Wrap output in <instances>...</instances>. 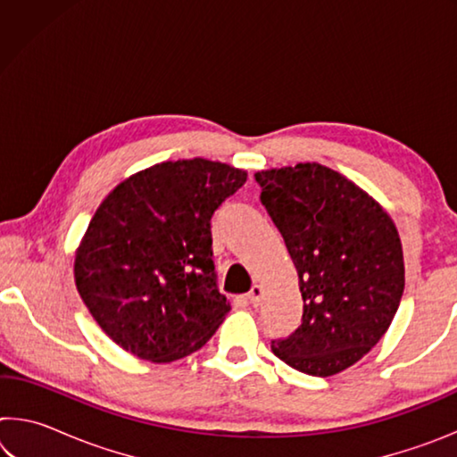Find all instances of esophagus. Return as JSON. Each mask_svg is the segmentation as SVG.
Returning a JSON list of instances; mask_svg holds the SVG:
<instances>
[{"label": "esophagus", "instance_id": "34e87169", "mask_svg": "<svg viewBox=\"0 0 457 457\" xmlns=\"http://www.w3.org/2000/svg\"><path fill=\"white\" fill-rule=\"evenodd\" d=\"M262 294H264V290H262V286L260 284H253L250 294H247V300H250V304L258 306L260 300H262Z\"/></svg>", "mask_w": 457, "mask_h": 457}]
</instances>
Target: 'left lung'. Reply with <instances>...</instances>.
Returning <instances> with one entry per match:
<instances>
[{
  "instance_id": "left-lung-1",
  "label": "left lung",
  "mask_w": 457,
  "mask_h": 457,
  "mask_svg": "<svg viewBox=\"0 0 457 457\" xmlns=\"http://www.w3.org/2000/svg\"><path fill=\"white\" fill-rule=\"evenodd\" d=\"M253 177L304 300L300 327L272 340V353L300 373L337 375L373 349L399 308L405 264L395 223L369 193L319 163Z\"/></svg>"
}]
</instances>
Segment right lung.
<instances>
[{
    "mask_svg": "<svg viewBox=\"0 0 457 457\" xmlns=\"http://www.w3.org/2000/svg\"><path fill=\"white\" fill-rule=\"evenodd\" d=\"M245 179L195 157L153 165L108 193L74 260L76 288L108 338L171 362L215 335L229 303L215 280L210 221Z\"/></svg>",
    "mask_w": 457,
    "mask_h": 457,
    "instance_id": "add662e5",
    "label": "right lung"
}]
</instances>
